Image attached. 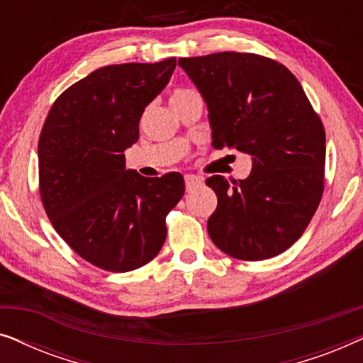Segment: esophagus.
<instances>
[{
    "label": "esophagus",
    "mask_w": 363,
    "mask_h": 363,
    "mask_svg": "<svg viewBox=\"0 0 363 363\" xmlns=\"http://www.w3.org/2000/svg\"><path fill=\"white\" fill-rule=\"evenodd\" d=\"M185 185H186V190L190 191L193 188H198L203 185V180L200 177L196 175H185Z\"/></svg>",
    "instance_id": "1"
}]
</instances>
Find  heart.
I'll use <instances>...</instances> for the list:
<instances>
[{"mask_svg": "<svg viewBox=\"0 0 363 363\" xmlns=\"http://www.w3.org/2000/svg\"><path fill=\"white\" fill-rule=\"evenodd\" d=\"M191 91H188V89H180V91H177L175 94H173L172 96V99H178V97H182V96H186V94H190Z\"/></svg>", "mask_w": 363, "mask_h": 363, "instance_id": "heart-1", "label": "heart"}]
</instances>
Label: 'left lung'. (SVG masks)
<instances>
[{"instance_id": "left-lung-1", "label": "left lung", "mask_w": 363, "mask_h": 363, "mask_svg": "<svg viewBox=\"0 0 363 363\" xmlns=\"http://www.w3.org/2000/svg\"><path fill=\"white\" fill-rule=\"evenodd\" d=\"M178 66L208 108L211 145L251 157V173L231 183L213 175L218 196L208 235L228 256L269 259L299 240L324 191L325 132L294 74L242 52L182 57Z\"/></svg>"}]
</instances>
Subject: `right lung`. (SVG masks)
Returning a JSON list of instances; mask_svg holds the SVG:
<instances>
[{
    "label": "right lung",
    "instance_id": "obj_1",
    "mask_svg": "<svg viewBox=\"0 0 363 363\" xmlns=\"http://www.w3.org/2000/svg\"><path fill=\"white\" fill-rule=\"evenodd\" d=\"M175 66L170 57L96 69L56 99L44 122L38 143L44 210L57 235L102 269L127 272L150 262L165 242L168 211L185 193L180 173L142 177L123 155Z\"/></svg>",
    "mask_w": 363,
    "mask_h": 363
}]
</instances>
